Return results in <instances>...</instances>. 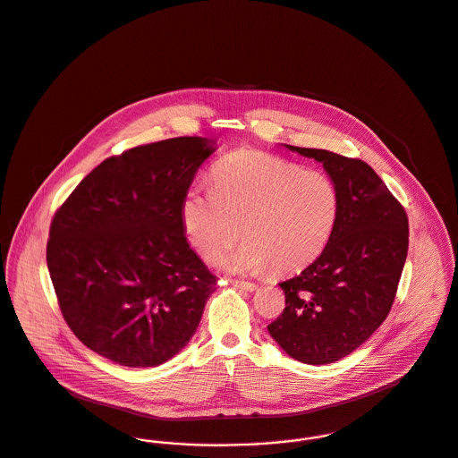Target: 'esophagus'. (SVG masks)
I'll return each instance as SVG.
<instances>
[{
    "label": "esophagus",
    "mask_w": 458,
    "mask_h": 458,
    "mask_svg": "<svg viewBox=\"0 0 458 458\" xmlns=\"http://www.w3.org/2000/svg\"><path fill=\"white\" fill-rule=\"evenodd\" d=\"M233 286H237V288H242V290H248V292H253L256 290V284L254 283H250V281H241V279H232L230 281Z\"/></svg>",
    "instance_id": "obj_1"
}]
</instances>
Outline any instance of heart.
Returning <instances> with one entry per match:
<instances>
[{
	"mask_svg": "<svg viewBox=\"0 0 458 458\" xmlns=\"http://www.w3.org/2000/svg\"><path fill=\"white\" fill-rule=\"evenodd\" d=\"M214 190L191 188L182 200V226L207 261L239 250L221 265L235 274H258L270 265L293 272L328 244L337 216L339 191L332 177L316 168L253 149L225 156L212 170Z\"/></svg>",
	"mask_w": 458,
	"mask_h": 458,
	"instance_id": "b5f03b06",
	"label": "heart"
}]
</instances>
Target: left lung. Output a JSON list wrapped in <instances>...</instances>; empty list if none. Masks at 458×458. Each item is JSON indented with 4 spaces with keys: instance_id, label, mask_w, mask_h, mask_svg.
Segmentation results:
<instances>
[{
    "instance_id": "left-lung-1",
    "label": "left lung",
    "mask_w": 458,
    "mask_h": 458,
    "mask_svg": "<svg viewBox=\"0 0 458 458\" xmlns=\"http://www.w3.org/2000/svg\"><path fill=\"white\" fill-rule=\"evenodd\" d=\"M286 148L323 163L339 191V216L323 253L279 283L286 307L267 328L292 358L323 365L355 352L386 319L406 263L407 214L365 161Z\"/></svg>"
}]
</instances>
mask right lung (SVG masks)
Wrapping results in <instances>:
<instances>
[{
	"label": "right lung",
	"instance_id": "1",
	"mask_svg": "<svg viewBox=\"0 0 458 458\" xmlns=\"http://www.w3.org/2000/svg\"><path fill=\"white\" fill-rule=\"evenodd\" d=\"M212 140L177 137L110 156L55 210L47 267L75 337L154 367L195 334L217 279L184 235L182 200Z\"/></svg>",
	"mask_w": 458,
	"mask_h": 458
}]
</instances>
